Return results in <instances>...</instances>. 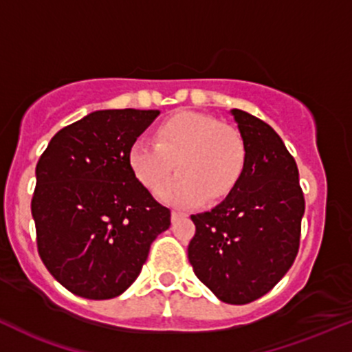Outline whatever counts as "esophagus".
<instances>
[{"instance_id": "obj_1", "label": "esophagus", "mask_w": 352, "mask_h": 352, "mask_svg": "<svg viewBox=\"0 0 352 352\" xmlns=\"http://www.w3.org/2000/svg\"><path fill=\"white\" fill-rule=\"evenodd\" d=\"M180 217H185L184 212H179V210L172 212V222H175V220H179Z\"/></svg>"}]
</instances>
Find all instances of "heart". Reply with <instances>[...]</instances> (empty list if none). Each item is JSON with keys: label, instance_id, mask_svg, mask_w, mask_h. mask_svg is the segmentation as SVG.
I'll return each instance as SVG.
<instances>
[{"label": "heart", "instance_id": "1", "mask_svg": "<svg viewBox=\"0 0 352 352\" xmlns=\"http://www.w3.org/2000/svg\"><path fill=\"white\" fill-rule=\"evenodd\" d=\"M129 165L146 190L173 207L219 202L234 190L245 168L244 137L230 123L199 111H179L158 123L155 142L137 138L129 148Z\"/></svg>", "mask_w": 352, "mask_h": 352}]
</instances>
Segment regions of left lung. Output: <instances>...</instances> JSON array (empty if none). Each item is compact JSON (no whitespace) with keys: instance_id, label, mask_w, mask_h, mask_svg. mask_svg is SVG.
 Here are the masks:
<instances>
[{"instance_id":"left-lung-1","label":"left lung","mask_w":352,"mask_h":352,"mask_svg":"<svg viewBox=\"0 0 352 352\" xmlns=\"http://www.w3.org/2000/svg\"><path fill=\"white\" fill-rule=\"evenodd\" d=\"M232 115L245 142L244 173L222 204L192 215L188 261L220 300L249 304L294 264L306 202L294 157L272 126L237 108Z\"/></svg>"}]
</instances>
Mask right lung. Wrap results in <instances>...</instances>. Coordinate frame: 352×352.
<instances>
[{"instance_id":"right-lung-1","label":"right lung","mask_w":352,"mask_h":352,"mask_svg":"<svg viewBox=\"0 0 352 352\" xmlns=\"http://www.w3.org/2000/svg\"><path fill=\"white\" fill-rule=\"evenodd\" d=\"M158 110H100L65 126L36 164L32 215L48 272L73 294L113 299L132 285L170 210L135 179L129 148Z\"/></svg>"}]
</instances>
